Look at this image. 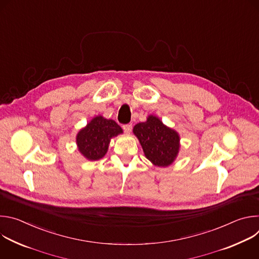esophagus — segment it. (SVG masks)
<instances>
[{
    "label": "esophagus",
    "mask_w": 259,
    "mask_h": 259,
    "mask_svg": "<svg viewBox=\"0 0 259 259\" xmlns=\"http://www.w3.org/2000/svg\"><path fill=\"white\" fill-rule=\"evenodd\" d=\"M123 129H124L125 133L129 134V133L131 132V130H132V125H131V124H127V125H124V126H123Z\"/></svg>",
    "instance_id": "34e87169"
}]
</instances>
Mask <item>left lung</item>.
Wrapping results in <instances>:
<instances>
[{"label":"left lung","instance_id":"1","mask_svg":"<svg viewBox=\"0 0 259 259\" xmlns=\"http://www.w3.org/2000/svg\"><path fill=\"white\" fill-rule=\"evenodd\" d=\"M133 133L139 140L145 158L153 165L168 167L176 160L180 149L179 134L157 116L150 115L145 122L136 124Z\"/></svg>","mask_w":259,"mask_h":259}]
</instances>
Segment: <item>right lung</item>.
Masks as SVG:
<instances>
[{
	"label": "right lung",
	"instance_id": "right-lung-1",
	"mask_svg": "<svg viewBox=\"0 0 259 259\" xmlns=\"http://www.w3.org/2000/svg\"><path fill=\"white\" fill-rule=\"evenodd\" d=\"M122 133V128L114 120L96 116L78 132L76 143L84 158L97 161L107 153L110 139Z\"/></svg>",
	"mask_w": 259,
	"mask_h": 259
}]
</instances>
